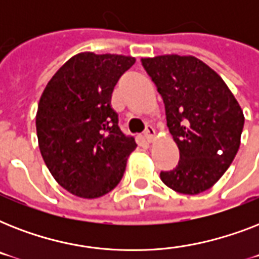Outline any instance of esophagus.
<instances>
[{
    "instance_id": "34e87169",
    "label": "esophagus",
    "mask_w": 259,
    "mask_h": 259,
    "mask_svg": "<svg viewBox=\"0 0 259 259\" xmlns=\"http://www.w3.org/2000/svg\"><path fill=\"white\" fill-rule=\"evenodd\" d=\"M144 137L148 142H153L156 140V130L153 129V126H148L144 133Z\"/></svg>"
}]
</instances>
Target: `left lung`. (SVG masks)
Wrapping results in <instances>:
<instances>
[{
	"mask_svg": "<svg viewBox=\"0 0 259 259\" xmlns=\"http://www.w3.org/2000/svg\"><path fill=\"white\" fill-rule=\"evenodd\" d=\"M141 62L161 94L166 126L180 152L176 168L160 173L162 183L185 195L204 192L239 149L241 106L225 80L195 56L161 55Z\"/></svg>",
	"mask_w": 259,
	"mask_h": 259,
	"instance_id": "8db88e82",
	"label": "left lung"
}]
</instances>
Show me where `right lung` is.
I'll use <instances>...</instances> for the list:
<instances>
[{
  "instance_id": "1",
  "label": "right lung",
  "mask_w": 259,
  "mask_h": 259,
  "mask_svg": "<svg viewBox=\"0 0 259 259\" xmlns=\"http://www.w3.org/2000/svg\"><path fill=\"white\" fill-rule=\"evenodd\" d=\"M136 63L123 55L80 52L51 78L38 102V148L54 179L72 195L95 199L121 181L137 148L118 126L111 94Z\"/></svg>"
}]
</instances>
